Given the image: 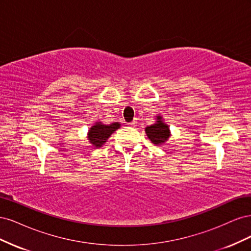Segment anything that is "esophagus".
Wrapping results in <instances>:
<instances>
[{
  "label": "esophagus",
  "instance_id": "1",
  "mask_svg": "<svg viewBox=\"0 0 251 251\" xmlns=\"http://www.w3.org/2000/svg\"><path fill=\"white\" fill-rule=\"evenodd\" d=\"M128 126H135L136 125H137V121H136V120H133L132 121V123H130V124H127Z\"/></svg>",
  "mask_w": 251,
  "mask_h": 251
}]
</instances>
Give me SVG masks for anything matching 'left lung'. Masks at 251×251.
<instances>
[{"label":"left lung","instance_id":"1","mask_svg":"<svg viewBox=\"0 0 251 251\" xmlns=\"http://www.w3.org/2000/svg\"><path fill=\"white\" fill-rule=\"evenodd\" d=\"M148 138L156 146H161L171 137L170 126L164 123L161 115L156 116V123L144 128Z\"/></svg>","mask_w":251,"mask_h":251}]
</instances>
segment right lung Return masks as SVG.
<instances>
[{"label": "right lung", "instance_id": "right-lung-1", "mask_svg": "<svg viewBox=\"0 0 251 251\" xmlns=\"http://www.w3.org/2000/svg\"><path fill=\"white\" fill-rule=\"evenodd\" d=\"M119 123H113L111 125H104L101 121L96 123L89 128L87 138L94 148H100L107 142L110 136L120 127Z\"/></svg>", "mask_w": 251, "mask_h": 251}]
</instances>
